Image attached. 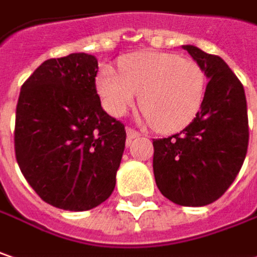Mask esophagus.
Listing matches in <instances>:
<instances>
[{"mask_svg": "<svg viewBox=\"0 0 257 257\" xmlns=\"http://www.w3.org/2000/svg\"><path fill=\"white\" fill-rule=\"evenodd\" d=\"M126 135H128V141L131 143V140H134V138H138V137H140V132H138V131H135L134 128H128L126 129Z\"/></svg>", "mask_w": 257, "mask_h": 257, "instance_id": "1", "label": "esophagus"}]
</instances>
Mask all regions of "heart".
I'll use <instances>...</instances> for the list:
<instances>
[{
  "label": "heart",
  "mask_w": 257,
  "mask_h": 257,
  "mask_svg": "<svg viewBox=\"0 0 257 257\" xmlns=\"http://www.w3.org/2000/svg\"><path fill=\"white\" fill-rule=\"evenodd\" d=\"M204 69L192 59L169 52H140L120 62V74L104 67L97 90L104 107L122 116L135 103L160 132L183 129L198 114L205 96Z\"/></svg>",
  "instance_id": "1"
}]
</instances>
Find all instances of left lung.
<instances>
[{
    "instance_id": "8db88e82",
    "label": "left lung",
    "mask_w": 257,
    "mask_h": 257,
    "mask_svg": "<svg viewBox=\"0 0 257 257\" xmlns=\"http://www.w3.org/2000/svg\"><path fill=\"white\" fill-rule=\"evenodd\" d=\"M183 49L209 81L202 106L188 126L153 141V169L167 199L182 206H204L224 195L246 159L247 103L243 84L219 56L193 45Z\"/></svg>"
}]
</instances>
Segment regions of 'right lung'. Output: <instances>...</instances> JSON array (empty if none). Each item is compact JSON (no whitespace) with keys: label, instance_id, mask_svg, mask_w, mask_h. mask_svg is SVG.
<instances>
[{"label":"right lung","instance_id":"obj_1","mask_svg":"<svg viewBox=\"0 0 257 257\" xmlns=\"http://www.w3.org/2000/svg\"><path fill=\"white\" fill-rule=\"evenodd\" d=\"M98 64L88 53L45 61L22 85L14 148L39 196L65 211H87L113 192L125 150L122 122L103 110Z\"/></svg>","mask_w":257,"mask_h":257}]
</instances>
